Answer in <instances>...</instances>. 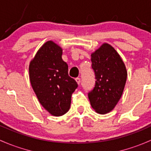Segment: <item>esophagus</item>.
Segmentation results:
<instances>
[{"instance_id":"esophagus-1","label":"esophagus","mask_w":151,"mask_h":151,"mask_svg":"<svg viewBox=\"0 0 151 151\" xmlns=\"http://www.w3.org/2000/svg\"><path fill=\"white\" fill-rule=\"evenodd\" d=\"M75 80H76V82H77V84H78V85H80V82H81V79L79 78V77H77V78L75 79Z\"/></svg>"}]
</instances>
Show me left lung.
Here are the masks:
<instances>
[{
	"mask_svg": "<svg viewBox=\"0 0 151 151\" xmlns=\"http://www.w3.org/2000/svg\"><path fill=\"white\" fill-rule=\"evenodd\" d=\"M91 62L96 83L88 93L90 104L98 113H109L122 97L127 77L126 67L119 53L107 43L92 53Z\"/></svg>",
	"mask_w": 151,
	"mask_h": 151,
	"instance_id": "obj_1",
	"label": "left lung"
}]
</instances>
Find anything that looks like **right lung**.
I'll return each instance as SVG.
<instances>
[{
	"label": "right lung",
	"mask_w": 151,
	"mask_h": 151,
	"mask_svg": "<svg viewBox=\"0 0 151 151\" xmlns=\"http://www.w3.org/2000/svg\"><path fill=\"white\" fill-rule=\"evenodd\" d=\"M61 55L62 49L47 41L38 50L29 68L30 82L40 103L56 116L69 111L72 93L78 87L69 76L68 65Z\"/></svg>",
	"instance_id": "right-lung-1"
}]
</instances>
